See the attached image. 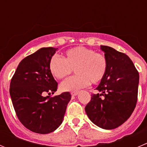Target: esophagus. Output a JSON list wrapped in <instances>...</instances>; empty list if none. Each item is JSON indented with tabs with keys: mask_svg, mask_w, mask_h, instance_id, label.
Wrapping results in <instances>:
<instances>
[{
	"mask_svg": "<svg viewBox=\"0 0 147 147\" xmlns=\"http://www.w3.org/2000/svg\"><path fill=\"white\" fill-rule=\"evenodd\" d=\"M71 94L72 96H76V95H77V94H78V92H77V91H74V92H71Z\"/></svg>",
	"mask_w": 147,
	"mask_h": 147,
	"instance_id": "1",
	"label": "esophagus"
}]
</instances>
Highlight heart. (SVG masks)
I'll list each match as a JSON object with an SVG mask.
<instances>
[{
    "label": "heart",
    "mask_w": 147,
    "mask_h": 147,
    "mask_svg": "<svg viewBox=\"0 0 147 147\" xmlns=\"http://www.w3.org/2000/svg\"><path fill=\"white\" fill-rule=\"evenodd\" d=\"M107 67L105 55L83 46L68 49L64 58L53 55L49 62L50 73L58 79L68 76L74 69L76 75L65 79L60 85L63 91L78 90L90 83H100L105 76Z\"/></svg>",
    "instance_id": "heart-1"
}]
</instances>
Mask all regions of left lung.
I'll return each instance as SVG.
<instances>
[{
    "instance_id": "1",
    "label": "left lung",
    "mask_w": 147,
    "mask_h": 147,
    "mask_svg": "<svg viewBox=\"0 0 147 147\" xmlns=\"http://www.w3.org/2000/svg\"><path fill=\"white\" fill-rule=\"evenodd\" d=\"M108 62L105 76L92 94L85 111L92 123L104 129H114L125 123L138 99L139 72L129 57L113 47L101 45Z\"/></svg>"
}]
</instances>
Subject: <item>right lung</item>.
Listing matches in <instances>:
<instances>
[{
    "label": "right lung",
    "mask_w": 147,
    "mask_h": 147,
    "mask_svg": "<svg viewBox=\"0 0 147 147\" xmlns=\"http://www.w3.org/2000/svg\"><path fill=\"white\" fill-rule=\"evenodd\" d=\"M58 48L42 47L24 58L10 84V95L19 121L37 134L51 133L63 120L71 95L68 92L50 97L58 83L49 69V62Z\"/></svg>",
    "instance_id": "right-lung-1"
}]
</instances>
